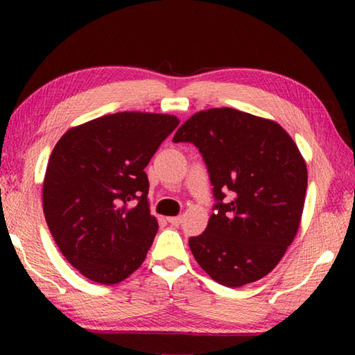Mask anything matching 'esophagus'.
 Wrapping results in <instances>:
<instances>
[{
  "mask_svg": "<svg viewBox=\"0 0 355 355\" xmlns=\"http://www.w3.org/2000/svg\"><path fill=\"white\" fill-rule=\"evenodd\" d=\"M182 216H173V218H167V222H169V224H172V225H180L182 224Z\"/></svg>",
  "mask_w": 355,
  "mask_h": 355,
  "instance_id": "esophagus-1",
  "label": "esophagus"
}]
</instances>
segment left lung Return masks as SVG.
<instances>
[{
  "instance_id": "left-lung-1",
  "label": "left lung",
  "mask_w": 355,
  "mask_h": 355,
  "mask_svg": "<svg viewBox=\"0 0 355 355\" xmlns=\"http://www.w3.org/2000/svg\"><path fill=\"white\" fill-rule=\"evenodd\" d=\"M172 141L199 148L213 184L208 225L189 238L196 261L230 288L271 272L296 236L307 191L290 135L272 120L214 107L186 120Z\"/></svg>"
}]
</instances>
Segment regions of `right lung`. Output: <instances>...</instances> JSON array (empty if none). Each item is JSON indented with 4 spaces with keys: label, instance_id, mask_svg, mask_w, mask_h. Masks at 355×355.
<instances>
[{
    "label": "right lung",
    "instance_id": "1",
    "mask_svg": "<svg viewBox=\"0 0 355 355\" xmlns=\"http://www.w3.org/2000/svg\"><path fill=\"white\" fill-rule=\"evenodd\" d=\"M178 119L117 112L69 130L53 148L44 213L59 250L84 277L114 285L133 274L152 245L146 167Z\"/></svg>",
    "mask_w": 355,
    "mask_h": 355
}]
</instances>
